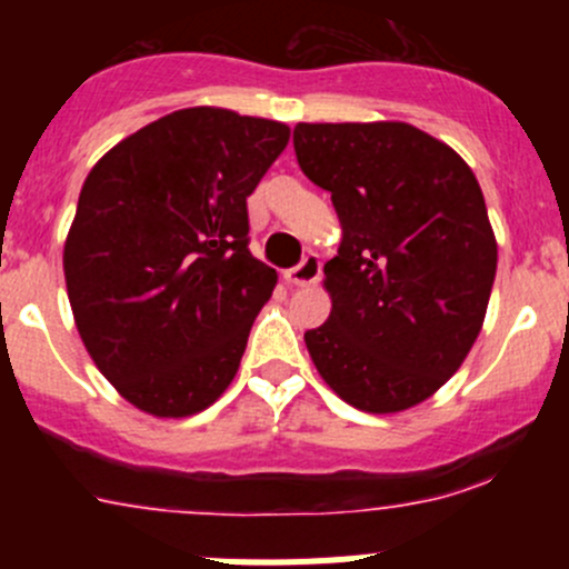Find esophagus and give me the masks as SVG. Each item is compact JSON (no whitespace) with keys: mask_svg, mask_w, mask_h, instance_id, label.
<instances>
[{"mask_svg":"<svg viewBox=\"0 0 569 569\" xmlns=\"http://www.w3.org/2000/svg\"><path fill=\"white\" fill-rule=\"evenodd\" d=\"M286 283L289 286H311L321 278V261L319 256H306L297 267L286 269Z\"/></svg>","mask_w":569,"mask_h":569,"instance_id":"1","label":"esophagus"}]
</instances>
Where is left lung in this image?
Masks as SVG:
<instances>
[{"mask_svg": "<svg viewBox=\"0 0 569 569\" xmlns=\"http://www.w3.org/2000/svg\"><path fill=\"white\" fill-rule=\"evenodd\" d=\"M295 153L343 228L308 352L358 410H407L460 369L485 321L498 248L479 181L446 142L391 120L297 123Z\"/></svg>", "mask_w": 569, "mask_h": 569, "instance_id": "1", "label": "left lung"}]
</instances>
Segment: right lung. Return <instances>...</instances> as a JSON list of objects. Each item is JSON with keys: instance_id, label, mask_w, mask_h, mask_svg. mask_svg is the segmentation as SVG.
Listing matches in <instances>:
<instances>
[{"instance_id": "obj_1", "label": "right lung", "mask_w": 569, "mask_h": 569, "mask_svg": "<svg viewBox=\"0 0 569 569\" xmlns=\"http://www.w3.org/2000/svg\"><path fill=\"white\" fill-rule=\"evenodd\" d=\"M289 126L192 107L112 148L79 192L66 286L101 375L151 416L217 399L278 274L252 258L248 198Z\"/></svg>"}]
</instances>
